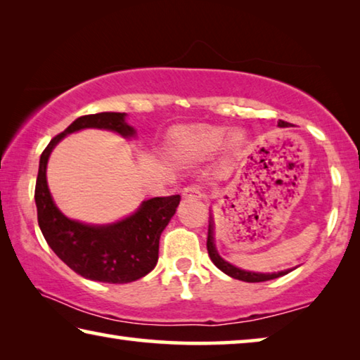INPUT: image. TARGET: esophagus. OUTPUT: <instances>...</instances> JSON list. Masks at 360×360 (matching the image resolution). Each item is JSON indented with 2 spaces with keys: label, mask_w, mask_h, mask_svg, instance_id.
Wrapping results in <instances>:
<instances>
[{
  "label": "esophagus",
  "mask_w": 360,
  "mask_h": 360,
  "mask_svg": "<svg viewBox=\"0 0 360 360\" xmlns=\"http://www.w3.org/2000/svg\"><path fill=\"white\" fill-rule=\"evenodd\" d=\"M182 197L184 198H205V193L202 192V187L197 184L187 186L182 188Z\"/></svg>",
  "instance_id": "esophagus-1"
}]
</instances>
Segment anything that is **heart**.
<instances>
[{"mask_svg":"<svg viewBox=\"0 0 360 360\" xmlns=\"http://www.w3.org/2000/svg\"><path fill=\"white\" fill-rule=\"evenodd\" d=\"M225 138V129L214 125H195L178 129L172 135V150L179 158H203L219 149ZM243 141L240 131L229 136V148L236 149Z\"/></svg>","mask_w":360,"mask_h":360,"instance_id":"heart-1","label":"heart"}]
</instances>
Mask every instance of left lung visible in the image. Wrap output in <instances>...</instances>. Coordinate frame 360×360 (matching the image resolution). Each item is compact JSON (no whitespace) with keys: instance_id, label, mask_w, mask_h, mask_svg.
I'll return each mask as SVG.
<instances>
[{"instance_id":"left-lung-1","label":"left lung","mask_w":360,"mask_h":360,"mask_svg":"<svg viewBox=\"0 0 360 360\" xmlns=\"http://www.w3.org/2000/svg\"><path fill=\"white\" fill-rule=\"evenodd\" d=\"M279 127H289V122L279 120L278 122ZM214 238H212V219L210 221V227H208V240H206V248H208V254L219 270L224 271L225 275H229L235 279H240V281L245 283H264V281H270V279H275L279 276L288 275L290 270H284V271H278V273H254V271H246V270H240L233 265H230L229 262H225L221 255L217 254L216 248H214Z\"/></svg>"}]
</instances>
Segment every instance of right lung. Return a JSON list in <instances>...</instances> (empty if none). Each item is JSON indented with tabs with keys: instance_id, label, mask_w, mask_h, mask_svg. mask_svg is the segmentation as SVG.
Listing matches in <instances>:
<instances>
[{
	"instance_id": "1",
	"label": "right lung",
	"mask_w": 360,
	"mask_h": 360,
	"mask_svg": "<svg viewBox=\"0 0 360 360\" xmlns=\"http://www.w3.org/2000/svg\"><path fill=\"white\" fill-rule=\"evenodd\" d=\"M82 129H105L133 136L125 112H98L76 119L42 150L34 187L38 224L47 245L72 271L92 281L125 284L148 275L158 260V240L181 202L179 195L143 202L135 214L117 224L85 225L65 217L53 205L46 179L47 160L63 136Z\"/></svg>"
}]
</instances>
